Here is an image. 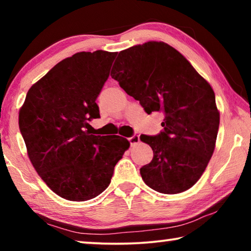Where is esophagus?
<instances>
[{
    "mask_svg": "<svg viewBox=\"0 0 251 251\" xmlns=\"http://www.w3.org/2000/svg\"><path fill=\"white\" fill-rule=\"evenodd\" d=\"M128 139H129V142H130V145H131V146L137 145V144L139 143V141H141V139H139V136H138V135H134V136H131V137H129Z\"/></svg>",
    "mask_w": 251,
    "mask_h": 251,
    "instance_id": "34e87169",
    "label": "esophagus"
}]
</instances>
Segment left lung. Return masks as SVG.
Listing matches in <instances>:
<instances>
[{
  "instance_id": "obj_1",
  "label": "left lung",
  "mask_w": 251,
  "mask_h": 251,
  "mask_svg": "<svg viewBox=\"0 0 251 251\" xmlns=\"http://www.w3.org/2000/svg\"><path fill=\"white\" fill-rule=\"evenodd\" d=\"M110 76L147 114H164L160 134L141 135L154 152L141 168L145 184L168 195L192 188L214 154L219 128L210 84L176 49L156 41L121 50Z\"/></svg>"
}]
</instances>
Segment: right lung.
<instances>
[{"mask_svg": "<svg viewBox=\"0 0 251 251\" xmlns=\"http://www.w3.org/2000/svg\"><path fill=\"white\" fill-rule=\"evenodd\" d=\"M117 52H78L57 63L29 88L19 126L33 167L53 192L86 201L107 188L114 167L130 143L118 135L95 136L96 99Z\"/></svg>", "mask_w": 251, "mask_h": 251, "instance_id": "right-lung-1", "label": "right lung"}]
</instances>
